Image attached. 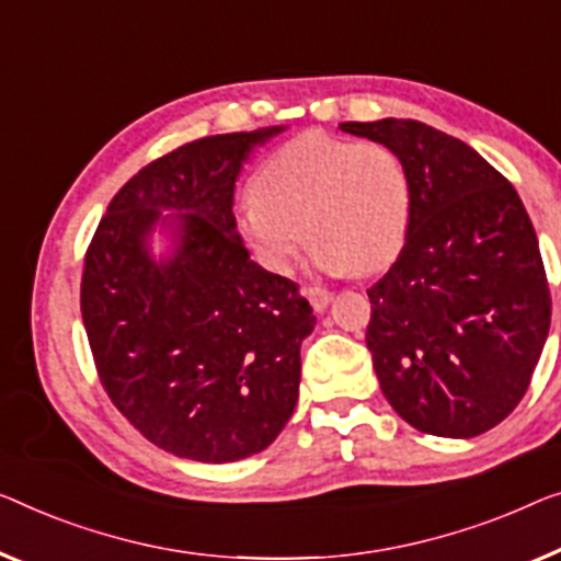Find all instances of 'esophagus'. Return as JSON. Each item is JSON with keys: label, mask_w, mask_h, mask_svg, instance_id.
<instances>
[{"label": "esophagus", "mask_w": 561, "mask_h": 561, "mask_svg": "<svg viewBox=\"0 0 561 561\" xmlns=\"http://www.w3.org/2000/svg\"><path fill=\"white\" fill-rule=\"evenodd\" d=\"M305 297L309 299V305L314 307V312H324L328 305L332 302V291L324 289V287H307Z\"/></svg>", "instance_id": "34e87169"}]
</instances>
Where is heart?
<instances>
[{"label": "heart", "instance_id": "heart-1", "mask_svg": "<svg viewBox=\"0 0 561 561\" xmlns=\"http://www.w3.org/2000/svg\"><path fill=\"white\" fill-rule=\"evenodd\" d=\"M411 216L400 158L382 144L309 130L287 140L254 175L237 227L266 270L289 274L305 249L324 272H378L398 256Z\"/></svg>", "mask_w": 561, "mask_h": 561}]
</instances>
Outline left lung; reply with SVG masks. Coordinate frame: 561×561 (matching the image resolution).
I'll return each instance as SVG.
<instances>
[{
  "label": "left lung",
  "instance_id": "obj_1",
  "mask_svg": "<svg viewBox=\"0 0 561 561\" xmlns=\"http://www.w3.org/2000/svg\"><path fill=\"white\" fill-rule=\"evenodd\" d=\"M340 130L390 148L411 191L405 244L367 289L365 342L382 396L431 436H481L519 405L549 334L529 214L486 158L421 121Z\"/></svg>",
  "mask_w": 561,
  "mask_h": 561
}]
</instances>
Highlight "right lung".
<instances>
[{
	"mask_svg": "<svg viewBox=\"0 0 561 561\" xmlns=\"http://www.w3.org/2000/svg\"><path fill=\"white\" fill-rule=\"evenodd\" d=\"M284 130L208 136L140 169L85 254L80 309L100 382L153 446L201 463L254 456L299 398L314 314L297 284L249 259L233 183ZM161 230L170 249L156 257Z\"/></svg>",
	"mask_w": 561,
	"mask_h": 561,
	"instance_id": "obj_1",
	"label": "right lung"
}]
</instances>
